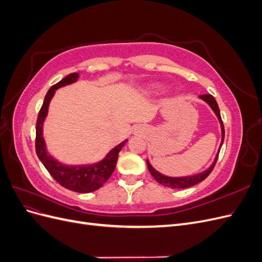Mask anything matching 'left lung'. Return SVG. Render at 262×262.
<instances>
[{
  "label": "left lung",
  "mask_w": 262,
  "mask_h": 262,
  "mask_svg": "<svg viewBox=\"0 0 262 262\" xmlns=\"http://www.w3.org/2000/svg\"><path fill=\"white\" fill-rule=\"evenodd\" d=\"M200 98H202L203 100H205L208 102V104L210 105V107L213 109V112L215 113V115L217 116L219 120H220V123H221V129H222V143H221V146L222 144H223V141H224V136H225V130H224V124H223V121H222V118H221V114H220V108L217 106V102L215 100V98H214L212 95L210 94H207V95H200ZM221 149V147H220ZM220 149L219 152L216 154V157L215 160H214V162L212 163V165L210 166V167L205 170V171H202L200 173H198V175H193V176H187V177H168V176H164L162 175V173H160L158 171H156L152 166H150V164L148 163V161L146 162L147 164V168H148V171L150 172V175H152L154 177V179L158 182V184H161L163 186H166V187H169L171 189H184V188H189V187H192L196 184H199V182H201L202 180H204L205 178H207L211 171L213 170L214 166H215L216 164V161L219 158V154H220Z\"/></svg>",
  "instance_id": "obj_1"
}]
</instances>
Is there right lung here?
I'll return each instance as SVG.
<instances>
[{
	"instance_id": "add662e5",
	"label": "right lung",
	"mask_w": 262,
	"mask_h": 262,
	"mask_svg": "<svg viewBox=\"0 0 262 262\" xmlns=\"http://www.w3.org/2000/svg\"><path fill=\"white\" fill-rule=\"evenodd\" d=\"M77 77V73H71L55 85L51 86L48 93H47L36 123L35 146L39 160L41 161L46 169L49 171V173L54 178L55 181H58L62 187H64L69 190H72V191L87 193L99 189L109 179V177L112 176V173L114 172L117 165L118 154L128 140L123 141L122 143L114 147L106 155L104 160L93 165L69 166L55 161L51 155L48 154L42 137V124L47 117V114H48L49 102L53 97L55 91L62 86L76 82Z\"/></svg>"
}]
</instances>
